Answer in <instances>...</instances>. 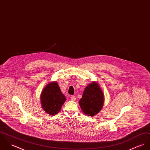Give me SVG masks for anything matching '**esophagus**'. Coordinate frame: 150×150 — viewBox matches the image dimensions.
Returning <instances> with one entry per match:
<instances>
[{"label":"esophagus","mask_w":150,"mask_h":150,"mask_svg":"<svg viewBox=\"0 0 150 150\" xmlns=\"http://www.w3.org/2000/svg\"><path fill=\"white\" fill-rule=\"evenodd\" d=\"M70 98H71V100H76V97L74 96H71L70 97Z\"/></svg>","instance_id":"obj_1"}]
</instances>
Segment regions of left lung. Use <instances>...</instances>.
Segmentation results:
<instances>
[{"label":"left lung","instance_id":"obj_1","mask_svg":"<svg viewBox=\"0 0 150 150\" xmlns=\"http://www.w3.org/2000/svg\"><path fill=\"white\" fill-rule=\"evenodd\" d=\"M103 100V94L98 83L93 82L85 88L79 103L83 113L92 117L101 110Z\"/></svg>","mask_w":150,"mask_h":150}]
</instances>
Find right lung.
<instances>
[{"label": "right lung", "instance_id": "right-lung-1", "mask_svg": "<svg viewBox=\"0 0 150 150\" xmlns=\"http://www.w3.org/2000/svg\"><path fill=\"white\" fill-rule=\"evenodd\" d=\"M40 99L42 108L50 115L58 113L66 100L55 82L46 86L41 93Z\"/></svg>", "mask_w": 150, "mask_h": 150}]
</instances>
